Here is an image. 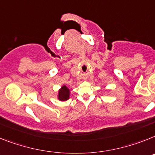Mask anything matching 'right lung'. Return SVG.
<instances>
[{
  "label": "right lung",
  "mask_w": 155,
  "mask_h": 155,
  "mask_svg": "<svg viewBox=\"0 0 155 155\" xmlns=\"http://www.w3.org/2000/svg\"><path fill=\"white\" fill-rule=\"evenodd\" d=\"M70 94H71V90L66 85L61 86V88L58 91V100L60 101H65L68 100L70 98Z\"/></svg>",
  "instance_id": "right-lung-1"
}]
</instances>
